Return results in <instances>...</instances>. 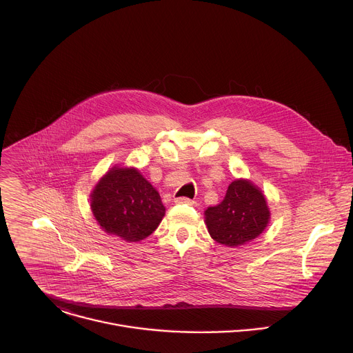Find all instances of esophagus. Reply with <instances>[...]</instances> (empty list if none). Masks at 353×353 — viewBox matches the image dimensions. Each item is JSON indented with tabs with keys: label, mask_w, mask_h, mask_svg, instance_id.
<instances>
[{
	"label": "esophagus",
	"mask_w": 353,
	"mask_h": 353,
	"mask_svg": "<svg viewBox=\"0 0 353 353\" xmlns=\"http://www.w3.org/2000/svg\"><path fill=\"white\" fill-rule=\"evenodd\" d=\"M174 203L176 204H187V205H195V201H192V199H190V198H176L174 199Z\"/></svg>",
	"instance_id": "obj_1"
}]
</instances>
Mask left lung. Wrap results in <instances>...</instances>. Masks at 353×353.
<instances>
[{
    "mask_svg": "<svg viewBox=\"0 0 353 353\" xmlns=\"http://www.w3.org/2000/svg\"><path fill=\"white\" fill-rule=\"evenodd\" d=\"M211 237L228 247L257 239L268 226L271 212L263 191L247 179H236L221 204L204 212Z\"/></svg>",
    "mask_w": 353,
    "mask_h": 353,
    "instance_id": "8db88e82",
    "label": "left lung"
}]
</instances>
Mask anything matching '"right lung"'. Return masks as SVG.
<instances>
[{
	"mask_svg": "<svg viewBox=\"0 0 353 353\" xmlns=\"http://www.w3.org/2000/svg\"><path fill=\"white\" fill-rule=\"evenodd\" d=\"M90 210L100 228L127 243L152 234L166 212L159 192L139 170L120 166L97 181L90 192Z\"/></svg>",
	"mask_w": 353,
	"mask_h": 353,
	"instance_id": "right-lung-1",
	"label": "right lung"
}]
</instances>
